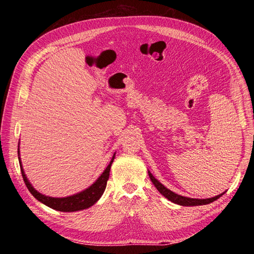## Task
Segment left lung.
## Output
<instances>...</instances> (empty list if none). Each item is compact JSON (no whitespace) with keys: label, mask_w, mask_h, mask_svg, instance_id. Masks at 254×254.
<instances>
[{"label":"left lung","mask_w":254,"mask_h":254,"mask_svg":"<svg viewBox=\"0 0 254 254\" xmlns=\"http://www.w3.org/2000/svg\"><path fill=\"white\" fill-rule=\"evenodd\" d=\"M148 175L149 178L151 180V182L153 183V186L156 187V189L160 191L161 195H163L165 198H167L168 200L177 203L179 205H184V206H193V205H203V204H209L215 200H217L219 197L222 196V194H219L215 197L212 198H205V199H196V198H190V197H184L181 195H178L174 193L171 190H168L167 188H165L162 183H161L159 180H157L155 177L152 176V174L148 171Z\"/></svg>","instance_id":"left-lung-1"}]
</instances>
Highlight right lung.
<instances>
[{
	"label": "right lung",
	"mask_w": 254,
	"mask_h": 254,
	"mask_svg": "<svg viewBox=\"0 0 254 254\" xmlns=\"http://www.w3.org/2000/svg\"><path fill=\"white\" fill-rule=\"evenodd\" d=\"M19 145H20V142H19ZM18 157H19V163L21 167L23 180H24L28 190L30 191V194H32L38 201L42 202L43 204L48 205L49 207H51V209H54L56 211L76 212V211L86 210L88 207L92 206L95 202H97V200H99V198H101L102 195L104 194L105 189L107 187V181L109 179L110 168H111L113 160L115 158V152L108 166L106 167V170L103 172V174L98 177L97 180L92 184V186H90L86 190L79 191L77 194H74L67 197H61V198L45 196L39 193L37 190H35L34 187L32 186V183H30L29 180L27 179L24 170H23V165L20 158V146H18Z\"/></svg>",
	"instance_id": "add662e5"
}]
</instances>
